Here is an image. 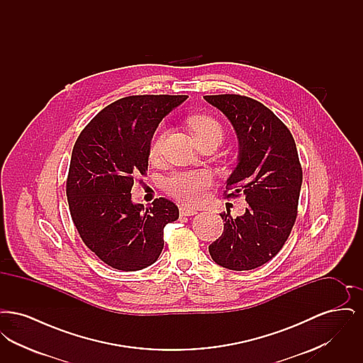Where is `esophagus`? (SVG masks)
I'll use <instances>...</instances> for the list:
<instances>
[{
	"label": "esophagus",
	"instance_id": "34e87169",
	"mask_svg": "<svg viewBox=\"0 0 363 363\" xmlns=\"http://www.w3.org/2000/svg\"><path fill=\"white\" fill-rule=\"evenodd\" d=\"M179 212H181V215H182V216H193V215H196V213H197V211H196V209H191V208L188 207L179 208Z\"/></svg>",
	"mask_w": 363,
	"mask_h": 363
}]
</instances>
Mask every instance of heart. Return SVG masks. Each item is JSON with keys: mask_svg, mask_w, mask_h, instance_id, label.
<instances>
[{"mask_svg": "<svg viewBox=\"0 0 363 363\" xmlns=\"http://www.w3.org/2000/svg\"><path fill=\"white\" fill-rule=\"evenodd\" d=\"M190 132L196 143L207 138L222 141L223 128L209 116H191L188 120ZM164 130H159L148 148L150 160L156 162L162 156ZM212 185V175L207 172H175L163 179V189L185 206H196L204 199L206 190Z\"/></svg>", "mask_w": 363, "mask_h": 363, "instance_id": "1", "label": "heart"}]
</instances>
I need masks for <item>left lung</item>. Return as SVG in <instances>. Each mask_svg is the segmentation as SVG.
<instances>
[{
    "mask_svg": "<svg viewBox=\"0 0 363 363\" xmlns=\"http://www.w3.org/2000/svg\"><path fill=\"white\" fill-rule=\"evenodd\" d=\"M233 123L240 162L227 179L225 197L243 194L249 204L235 219L220 213L225 230L209 245L212 259L233 271L259 268L290 237L298 213L302 167L289 128L259 101L235 94L206 95Z\"/></svg>",
    "mask_w": 363,
    "mask_h": 363,
    "instance_id": "obj_1",
    "label": "left lung"
}]
</instances>
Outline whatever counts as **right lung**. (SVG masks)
<instances>
[{
    "instance_id": "obj_1",
    "label": "right lung",
    "mask_w": 363,
    "mask_h": 363,
    "mask_svg": "<svg viewBox=\"0 0 363 363\" xmlns=\"http://www.w3.org/2000/svg\"><path fill=\"white\" fill-rule=\"evenodd\" d=\"M188 95H132L99 111L74 143L67 178L70 216L80 238L104 264L138 271L163 249V228L178 219L173 201L144 209L130 190L148 170V148L159 122Z\"/></svg>"
}]
</instances>
